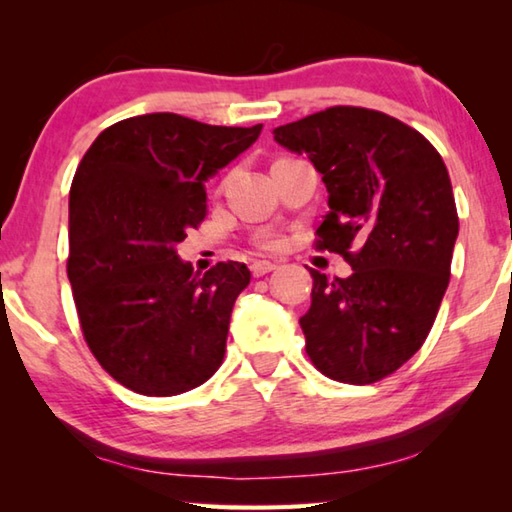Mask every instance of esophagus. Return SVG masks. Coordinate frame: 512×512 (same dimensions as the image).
Returning a JSON list of instances; mask_svg holds the SVG:
<instances>
[{
  "instance_id": "obj_1",
  "label": "esophagus",
  "mask_w": 512,
  "mask_h": 512,
  "mask_svg": "<svg viewBox=\"0 0 512 512\" xmlns=\"http://www.w3.org/2000/svg\"><path fill=\"white\" fill-rule=\"evenodd\" d=\"M275 266H277V264H273V262H253V264H250V271H253L255 277H262V275H266V273L275 271Z\"/></svg>"
}]
</instances>
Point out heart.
Returning <instances> with one entry per match:
<instances>
[{
	"mask_svg": "<svg viewBox=\"0 0 512 512\" xmlns=\"http://www.w3.org/2000/svg\"><path fill=\"white\" fill-rule=\"evenodd\" d=\"M264 246L271 248V246H275V241H273V239H266V241H264Z\"/></svg>",
	"mask_w": 512,
	"mask_h": 512,
	"instance_id": "1",
	"label": "heart"
}]
</instances>
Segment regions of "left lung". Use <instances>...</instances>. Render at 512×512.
<instances>
[{
	"label": "left lung",
	"mask_w": 512,
	"mask_h": 512,
	"mask_svg": "<svg viewBox=\"0 0 512 512\" xmlns=\"http://www.w3.org/2000/svg\"><path fill=\"white\" fill-rule=\"evenodd\" d=\"M273 135L323 173L329 212L316 248L352 266L334 280L309 271L311 307L300 318L309 359L334 381L375 384L422 348L447 291L458 214L445 162L415 128L357 106Z\"/></svg>",
	"instance_id": "1"
}]
</instances>
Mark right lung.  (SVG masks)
<instances>
[{
	"label": "right lung",
	"instance_id": "right-lung-1",
	"mask_svg": "<svg viewBox=\"0 0 512 512\" xmlns=\"http://www.w3.org/2000/svg\"><path fill=\"white\" fill-rule=\"evenodd\" d=\"M262 124L210 126L153 112L108 126L69 189V257L85 343L121 386L169 397L223 363L246 264L198 275L176 244L205 219V180L244 153Z\"/></svg>",
	"mask_w": 512,
	"mask_h": 512
}]
</instances>
